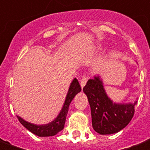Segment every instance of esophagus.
I'll return each mask as SVG.
<instances>
[{
    "instance_id": "34e87169",
    "label": "esophagus",
    "mask_w": 150,
    "mask_h": 150,
    "mask_svg": "<svg viewBox=\"0 0 150 150\" xmlns=\"http://www.w3.org/2000/svg\"><path fill=\"white\" fill-rule=\"evenodd\" d=\"M88 77H83V79L80 80V86H81V88H83L84 87V85L86 84L87 83V81H88Z\"/></svg>"
}]
</instances>
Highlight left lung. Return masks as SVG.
<instances>
[{"label":"left lung","instance_id":"1","mask_svg":"<svg viewBox=\"0 0 150 150\" xmlns=\"http://www.w3.org/2000/svg\"><path fill=\"white\" fill-rule=\"evenodd\" d=\"M91 108L92 126L100 135H112L124 129L135 113L133 103H116L108 96L99 75L88 79L83 88Z\"/></svg>","mask_w":150,"mask_h":150}]
</instances>
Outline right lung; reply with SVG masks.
<instances>
[{
	"instance_id": "add662e5",
	"label": "right lung",
	"mask_w": 150,
	"mask_h": 150,
	"mask_svg": "<svg viewBox=\"0 0 150 150\" xmlns=\"http://www.w3.org/2000/svg\"><path fill=\"white\" fill-rule=\"evenodd\" d=\"M80 91H81V88H80L79 81L76 79V78H75L71 81V84H70V87L68 89L64 104L62 106L60 112L57 115V117L49 123L38 125V124L27 122L19 116H17V118H18L19 122L27 130H28L30 132H32L33 134H34L37 136L47 137V136H52V135H57L59 131L63 130V128H64L67 112L69 110V106L71 104V101L73 100V98H75V95L77 93H79Z\"/></svg>"
}]
</instances>
